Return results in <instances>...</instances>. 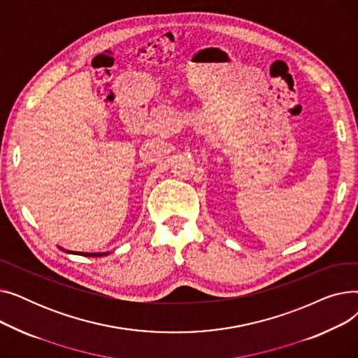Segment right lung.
<instances>
[{"instance_id": "add662e5", "label": "right lung", "mask_w": 358, "mask_h": 358, "mask_svg": "<svg viewBox=\"0 0 358 358\" xmlns=\"http://www.w3.org/2000/svg\"><path fill=\"white\" fill-rule=\"evenodd\" d=\"M68 254H80V255H84V257H103V255H107L106 252H72V251H66Z\"/></svg>"}]
</instances>
